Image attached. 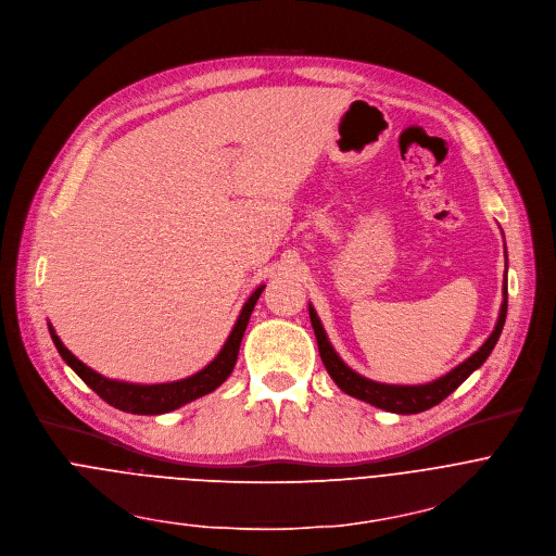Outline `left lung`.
<instances>
[{
	"instance_id": "left-lung-1",
	"label": "left lung",
	"mask_w": 556,
	"mask_h": 556,
	"mask_svg": "<svg viewBox=\"0 0 556 556\" xmlns=\"http://www.w3.org/2000/svg\"><path fill=\"white\" fill-rule=\"evenodd\" d=\"M506 265H508V261H506ZM506 280H504V302L500 306V316H497L495 329H492V333L485 338V342L470 357H466L462 364L451 368L446 376H442L433 382H426V384H387V382H376L371 378H364L357 371H353V368L333 349V344L314 309V304L309 302V318H312V327H314V333L318 340V351L325 362L327 374L338 384V389H342L346 395L362 400L376 408L389 410V413L415 415V413L438 406L464 380H468V376L472 371H477V368L488 359L492 349H495V344L502 336L504 323H506V314H508V282Z\"/></svg>"
}]
</instances>
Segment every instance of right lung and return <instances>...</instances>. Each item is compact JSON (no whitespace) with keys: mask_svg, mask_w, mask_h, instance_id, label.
Segmentation results:
<instances>
[{"mask_svg":"<svg viewBox=\"0 0 556 556\" xmlns=\"http://www.w3.org/2000/svg\"><path fill=\"white\" fill-rule=\"evenodd\" d=\"M263 289H265V285L256 287L254 293L247 298L225 344L220 346V351L216 353V357L210 364H205L201 371H197L188 378L163 382V384H135V382L110 380V378L97 374L94 368H90L88 364H84L77 355H73L64 346V342L59 340V336L50 323H48V331H50V338H52L59 355L64 357V362L103 402H108L110 406H114L118 410L132 413V415H161V413L176 410L185 404H190V402L216 391L231 376L247 323H250V318H252V312H254V306H256Z\"/></svg>","mask_w":556,"mask_h":556,"instance_id":"obj_1","label":"right lung"}]
</instances>
